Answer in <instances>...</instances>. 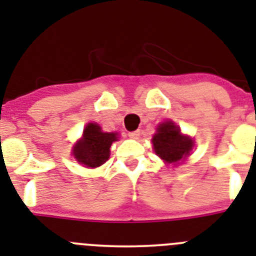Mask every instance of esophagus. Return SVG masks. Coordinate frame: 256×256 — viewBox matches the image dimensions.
<instances>
[{
    "instance_id": "obj_1",
    "label": "esophagus",
    "mask_w": 256,
    "mask_h": 256,
    "mask_svg": "<svg viewBox=\"0 0 256 256\" xmlns=\"http://www.w3.org/2000/svg\"><path fill=\"white\" fill-rule=\"evenodd\" d=\"M139 135H140L139 130L130 131V132H128V138H130V139H138V138H139Z\"/></svg>"
}]
</instances>
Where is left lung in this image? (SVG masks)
I'll list each match as a JSON object with an SVG mask.
<instances>
[{
    "label": "left lung",
    "instance_id": "1",
    "mask_svg": "<svg viewBox=\"0 0 256 256\" xmlns=\"http://www.w3.org/2000/svg\"><path fill=\"white\" fill-rule=\"evenodd\" d=\"M156 154L168 164H176L186 158L192 150L193 142L183 136L174 122L166 121L157 128V132L152 139Z\"/></svg>",
    "mask_w": 256,
    "mask_h": 256
}]
</instances>
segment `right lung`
<instances>
[{"label":"right lung","mask_w":256,"mask_h":256,"mask_svg":"<svg viewBox=\"0 0 256 256\" xmlns=\"http://www.w3.org/2000/svg\"><path fill=\"white\" fill-rule=\"evenodd\" d=\"M117 140L116 132H103L96 124H88L73 150L74 158L86 168L102 166L110 157V148Z\"/></svg>","instance_id":"right-lung-1"}]
</instances>
